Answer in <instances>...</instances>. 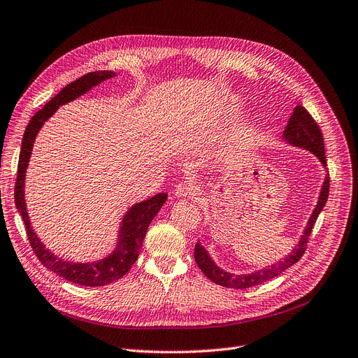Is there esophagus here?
Segmentation results:
<instances>
[{
    "mask_svg": "<svg viewBox=\"0 0 358 358\" xmlns=\"http://www.w3.org/2000/svg\"><path fill=\"white\" fill-rule=\"evenodd\" d=\"M193 193H194L193 187L187 182H180L176 185V189H174L176 197H190Z\"/></svg>",
    "mask_w": 358,
    "mask_h": 358,
    "instance_id": "1",
    "label": "esophagus"
}]
</instances>
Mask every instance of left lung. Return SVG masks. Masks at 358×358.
<instances>
[{
  "label": "left lung",
  "instance_id": "left-lung-1",
  "mask_svg": "<svg viewBox=\"0 0 358 358\" xmlns=\"http://www.w3.org/2000/svg\"><path fill=\"white\" fill-rule=\"evenodd\" d=\"M284 141L291 145V146H297L307 149L308 152H312L315 157L322 162L323 166H326V157H324V146H323V137L319 126L313 117L307 113V110L301 105H297L294 108L292 115L288 120L287 127L282 133ZM329 196V174H326L322 189L319 193L317 199V205L313 209L312 215H310L307 225L304 227L303 234L299 240V243L294 245L292 250L279 262H275L273 265L266 266L265 269H259L257 272L252 273H231L224 269H221L216 263L212 260L209 256L206 248L201 245L199 241L196 243L194 247V260L197 263V266L200 271L203 272L212 282L222 285L227 288H236V289H244V288H250L255 285H260L266 281H271L272 278L281 275L284 271H287L289 266H292L294 263H297L301 256L306 252V245L307 240L312 234V229L315 227V222L317 220L319 213L324 208L326 201H328Z\"/></svg>",
  "mask_w": 358,
  "mask_h": 358
}]
</instances>
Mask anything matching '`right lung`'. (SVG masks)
Returning a JSON list of instances; mask_svg holds the SVG:
<instances>
[{"mask_svg": "<svg viewBox=\"0 0 358 358\" xmlns=\"http://www.w3.org/2000/svg\"><path fill=\"white\" fill-rule=\"evenodd\" d=\"M114 76H115L114 71H108V70L92 71L82 76L80 79L71 82L63 90L58 92L57 95L42 108V110H39L32 117L23 134L19 168H17V181H15V190H14L15 208H17V210L23 217L29 243L32 245L39 262L46 269H50L54 273L63 276L64 279H67V281L85 285V287H102L106 284H111L130 271L133 263L137 260L138 252H141L146 231L152 220L161 210L168 196L165 193H158L148 200L141 201V203L133 205L126 212L120 224L118 240L113 253L96 262L76 263L51 253L48 248L45 247V244L39 240L32 225H30V220L26 209V201H24V178H26V169L30 161V155H32L35 138L45 124V121L51 118L61 105L69 103L79 96L85 95V93L89 92L92 87H95L99 83L111 79Z\"/></svg>", "mask_w": 358, "mask_h": 358, "instance_id": "add662e5", "label": "right lung"}]
</instances>
